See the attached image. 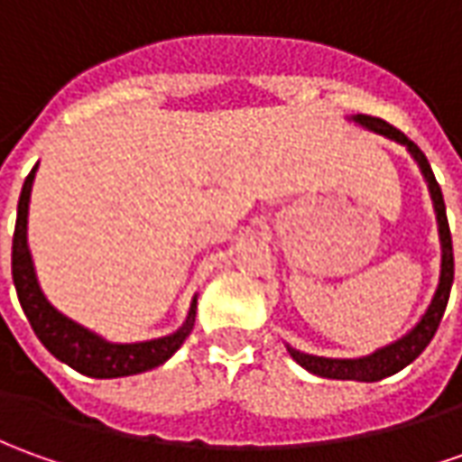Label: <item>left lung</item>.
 Wrapping results in <instances>:
<instances>
[{"label":"left lung","instance_id":"left-lung-1","mask_svg":"<svg viewBox=\"0 0 462 462\" xmlns=\"http://www.w3.org/2000/svg\"><path fill=\"white\" fill-rule=\"evenodd\" d=\"M346 121L354 125H359L364 131H372L379 134L384 139L394 141L407 149V153L412 156V162L420 169V174L425 179L430 191V199H432V209H435V219H438V237H440V281L438 288L432 293V300L428 303V309L422 310V316L417 319V323L404 331L402 337L389 341L384 346H379L372 354H364V356H351V359H338V356H316V354H306V351L296 349L291 344H285V349L291 354V359L298 362L306 372L323 379H351V382H379V379H387V376L402 372L407 364H412L425 351L438 326H440L442 313L448 306V298H450V288H453V275H455V263H453V237H450V227H448V215H445V199H442L440 184L430 169V162L425 153L420 152L415 141H410L404 136L402 131H397L394 125H389L382 118L374 116H349Z\"/></svg>","mask_w":462,"mask_h":462}]
</instances>
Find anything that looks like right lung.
<instances>
[{"label":"right lung","mask_w":462,"mask_h":462,"mask_svg":"<svg viewBox=\"0 0 462 462\" xmlns=\"http://www.w3.org/2000/svg\"><path fill=\"white\" fill-rule=\"evenodd\" d=\"M34 174H37V164L22 184L20 205H17V225H14V240H12V281L17 288L22 310H24L37 338L42 341V346L55 359L73 366L75 372L96 376V379L141 374V372H149L153 366L164 364L166 359H171L194 328L197 293L191 298L189 310L177 331H171L166 337L146 338V341H111L83 323L73 321L70 316H65L62 310L50 303V298L45 296L42 285L37 281L32 250H30V240H27Z\"/></svg>","instance_id":"right-lung-1"}]
</instances>
